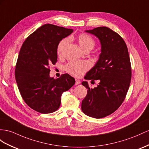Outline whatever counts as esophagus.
I'll return each instance as SVG.
<instances>
[{
    "label": "esophagus",
    "instance_id": "esophagus-1",
    "mask_svg": "<svg viewBox=\"0 0 149 149\" xmlns=\"http://www.w3.org/2000/svg\"><path fill=\"white\" fill-rule=\"evenodd\" d=\"M81 83V81H79L78 79H75V85H78L79 84Z\"/></svg>",
    "mask_w": 149,
    "mask_h": 149
}]
</instances>
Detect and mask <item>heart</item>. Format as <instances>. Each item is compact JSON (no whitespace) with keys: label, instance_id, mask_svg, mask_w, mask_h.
Here are the masks:
<instances>
[{"label":"heart","instance_id":"obj_1","mask_svg":"<svg viewBox=\"0 0 149 149\" xmlns=\"http://www.w3.org/2000/svg\"><path fill=\"white\" fill-rule=\"evenodd\" d=\"M78 43L84 51L91 50L96 45L93 38L87 33H82L77 38ZM68 40L63 39L61 40L57 47V54L61 56L63 54V52L65 48L68 44ZM89 63L86 61H78V62H70L65 66V69L72 75L76 77H79L82 76L84 73L89 68Z\"/></svg>","mask_w":149,"mask_h":149}]
</instances>
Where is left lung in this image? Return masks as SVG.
<instances>
[{
  "label": "left lung",
  "instance_id": "8db88e82",
  "mask_svg": "<svg viewBox=\"0 0 149 149\" xmlns=\"http://www.w3.org/2000/svg\"><path fill=\"white\" fill-rule=\"evenodd\" d=\"M86 31L100 40L101 53L84 77L93 82L98 80L100 83L91 89L87 82H82L87 94L81 109L87 116L101 118L115 111L125 100L131 82V63L127 45L117 33L105 26Z\"/></svg>",
  "mask_w": 149,
  "mask_h": 149
}]
</instances>
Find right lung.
I'll list each match as a JSON object with an SVG mask.
<instances>
[{
    "instance_id": "1",
    "label": "right lung",
    "mask_w": 149,
    "mask_h": 149,
    "mask_svg": "<svg viewBox=\"0 0 149 149\" xmlns=\"http://www.w3.org/2000/svg\"><path fill=\"white\" fill-rule=\"evenodd\" d=\"M73 29L46 24L30 35L22 44L15 68V77L23 100L29 107L43 114L58 109L61 96L73 86L68 74L56 79L49 77V66L57 62V47Z\"/></svg>"
}]
</instances>
